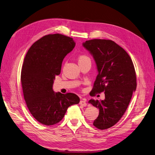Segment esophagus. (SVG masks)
<instances>
[{
    "instance_id": "1",
    "label": "esophagus",
    "mask_w": 155,
    "mask_h": 155,
    "mask_svg": "<svg viewBox=\"0 0 155 155\" xmlns=\"http://www.w3.org/2000/svg\"><path fill=\"white\" fill-rule=\"evenodd\" d=\"M79 104L83 106H86L87 105V102L85 100H81L80 101H79Z\"/></svg>"
}]
</instances>
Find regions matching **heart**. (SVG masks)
I'll list each match as a JSON object with an SVG mask.
<instances>
[{
    "label": "heart",
    "instance_id": "b5f03b06",
    "mask_svg": "<svg viewBox=\"0 0 155 155\" xmlns=\"http://www.w3.org/2000/svg\"><path fill=\"white\" fill-rule=\"evenodd\" d=\"M86 61H91V59L89 58L87 55L85 54H81L79 55L78 57V63H81Z\"/></svg>",
    "mask_w": 155,
    "mask_h": 155
}]
</instances>
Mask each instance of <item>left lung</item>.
<instances>
[{
  "label": "left lung",
  "mask_w": 155,
  "mask_h": 155,
  "mask_svg": "<svg viewBox=\"0 0 155 155\" xmlns=\"http://www.w3.org/2000/svg\"><path fill=\"white\" fill-rule=\"evenodd\" d=\"M83 45L92 54L98 71L90 94L104 92L105 97L100 101H89L100 110L93 125L101 130L109 129L123 116L137 88L134 64L127 51L111 40L92 39Z\"/></svg>",
  "instance_id": "8db88e82"
}]
</instances>
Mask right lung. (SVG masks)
Listing matches in <instances>:
<instances>
[{
  "label": "right lung",
  "instance_id": "obj_1",
  "mask_svg": "<svg viewBox=\"0 0 155 155\" xmlns=\"http://www.w3.org/2000/svg\"><path fill=\"white\" fill-rule=\"evenodd\" d=\"M74 46L71 37L49 34L35 42L25 56L21 74L23 95L30 113L42 124L59 123L68 107L80 101L74 93H55L52 89L64 58Z\"/></svg>",
  "mask_w": 155,
  "mask_h": 155
}]
</instances>
